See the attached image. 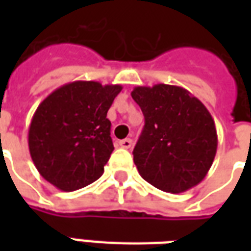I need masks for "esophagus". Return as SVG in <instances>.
Masks as SVG:
<instances>
[{
  "label": "esophagus",
  "mask_w": 251,
  "mask_h": 251,
  "mask_svg": "<svg viewBox=\"0 0 251 251\" xmlns=\"http://www.w3.org/2000/svg\"><path fill=\"white\" fill-rule=\"evenodd\" d=\"M120 145H121V148L129 149V148H131V145H133V141H131L130 138H125V140H121Z\"/></svg>",
  "instance_id": "1"
}]
</instances>
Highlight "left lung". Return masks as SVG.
<instances>
[{"mask_svg":"<svg viewBox=\"0 0 251 251\" xmlns=\"http://www.w3.org/2000/svg\"><path fill=\"white\" fill-rule=\"evenodd\" d=\"M131 98L145 117L133 151L142 179L171 194L199 184L218 148L215 122L207 107L188 90L164 83L137 86Z\"/></svg>","mask_w":251,"mask_h":251,"instance_id":"1","label":"left lung"}]
</instances>
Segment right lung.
I'll return each mask as SVG.
<instances>
[{"mask_svg": "<svg viewBox=\"0 0 251 251\" xmlns=\"http://www.w3.org/2000/svg\"><path fill=\"white\" fill-rule=\"evenodd\" d=\"M121 84L67 83L36 109L28 131L32 161L44 179L71 192L98 180L114 151L106 115Z\"/></svg>", "mask_w": 251, "mask_h": 251, "instance_id": "right-lung-1", "label": "right lung"}]
</instances>
